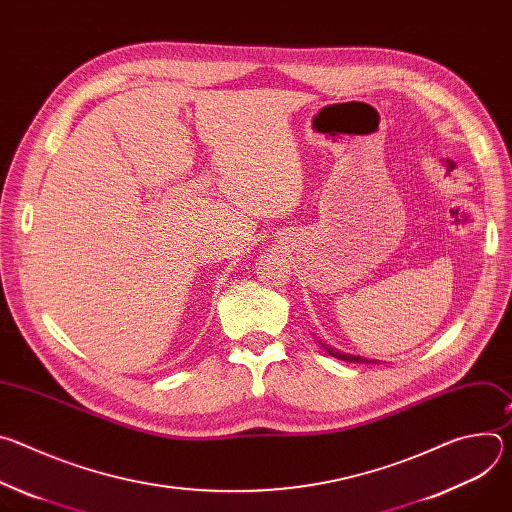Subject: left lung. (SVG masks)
I'll list each match as a JSON object with an SVG mask.
<instances>
[{
	"label": "left lung",
	"instance_id": "obj_1",
	"mask_svg": "<svg viewBox=\"0 0 512 512\" xmlns=\"http://www.w3.org/2000/svg\"><path fill=\"white\" fill-rule=\"evenodd\" d=\"M332 356H336V358H340V360H346V362H375V360H367V358H362V356H352V354H342V352H336V350H332V348H326Z\"/></svg>",
	"mask_w": 512,
	"mask_h": 512
}]
</instances>
